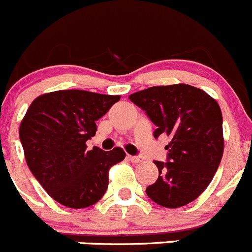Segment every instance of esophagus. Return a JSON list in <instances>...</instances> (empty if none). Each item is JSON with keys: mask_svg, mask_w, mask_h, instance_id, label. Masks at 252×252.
Wrapping results in <instances>:
<instances>
[{"mask_svg": "<svg viewBox=\"0 0 252 252\" xmlns=\"http://www.w3.org/2000/svg\"><path fill=\"white\" fill-rule=\"evenodd\" d=\"M128 159L132 162H140L141 161V158L140 157H132V155H128Z\"/></svg>", "mask_w": 252, "mask_h": 252, "instance_id": "obj_1", "label": "esophagus"}]
</instances>
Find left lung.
<instances>
[{
  "instance_id": "obj_1",
  "label": "left lung",
  "mask_w": 252,
  "mask_h": 252,
  "mask_svg": "<svg viewBox=\"0 0 252 252\" xmlns=\"http://www.w3.org/2000/svg\"><path fill=\"white\" fill-rule=\"evenodd\" d=\"M157 130L170 135L166 161H155L159 177L146 194L159 206L179 208L197 199L215 177L223 155L222 113L204 91L189 84L150 87L128 95Z\"/></svg>"
}]
</instances>
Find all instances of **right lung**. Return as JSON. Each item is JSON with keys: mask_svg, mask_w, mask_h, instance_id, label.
Instances as JSON below:
<instances>
[{"mask_svg": "<svg viewBox=\"0 0 252 252\" xmlns=\"http://www.w3.org/2000/svg\"><path fill=\"white\" fill-rule=\"evenodd\" d=\"M120 101V95L79 90L39 95L20 125V141L29 169L49 195L69 208H86L103 197L108 170L125 159L115 148L87 151L95 121Z\"/></svg>", "mask_w": 252, "mask_h": 252, "instance_id": "obj_1", "label": "right lung"}]
</instances>
